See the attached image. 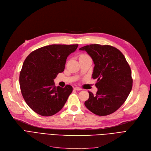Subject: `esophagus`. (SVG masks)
<instances>
[{"label":"esophagus","mask_w":151,"mask_h":151,"mask_svg":"<svg viewBox=\"0 0 151 151\" xmlns=\"http://www.w3.org/2000/svg\"><path fill=\"white\" fill-rule=\"evenodd\" d=\"M74 89L76 91H81V89L80 88H78V87H75Z\"/></svg>","instance_id":"obj_1"}]
</instances>
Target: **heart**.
I'll return each mask as SVG.
<instances>
[{
  "label": "heart",
  "instance_id": "1",
  "mask_svg": "<svg viewBox=\"0 0 151 151\" xmlns=\"http://www.w3.org/2000/svg\"><path fill=\"white\" fill-rule=\"evenodd\" d=\"M84 56H88V55H86V54H82L80 57H84Z\"/></svg>",
  "mask_w": 151,
  "mask_h": 151
}]
</instances>
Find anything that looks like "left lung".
I'll return each instance as SVG.
<instances>
[{
    "label": "left lung",
    "instance_id": "1",
    "mask_svg": "<svg viewBox=\"0 0 151 151\" xmlns=\"http://www.w3.org/2000/svg\"><path fill=\"white\" fill-rule=\"evenodd\" d=\"M86 51L95 66L92 78L97 81L96 94L89 92L86 107L98 116L115 112L127 99L132 88V71L124 54L109 45L93 44L79 49Z\"/></svg>",
    "mask_w": 151,
    "mask_h": 151
}]
</instances>
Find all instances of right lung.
Segmentation results:
<instances>
[{
  "mask_svg": "<svg viewBox=\"0 0 151 151\" xmlns=\"http://www.w3.org/2000/svg\"><path fill=\"white\" fill-rule=\"evenodd\" d=\"M78 45H51L32 52L25 59L19 75L21 93L27 105L36 113L50 116L64 106L73 91L55 86L54 80L64 70L67 58Z\"/></svg>",
  "mask_w": 151,
  "mask_h": 151,
  "instance_id": "right-lung-1",
  "label": "right lung"
}]
</instances>
